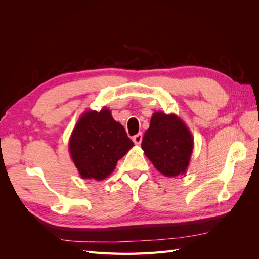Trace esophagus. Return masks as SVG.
I'll list each match as a JSON object with an SVG mask.
<instances>
[{
    "label": "esophagus",
    "instance_id": "1",
    "mask_svg": "<svg viewBox=\"0 0 259 259\" xmlns=\"http://www.w3.org/2000/svg\"><path fill=\"white\" fill-rule=\"evenodd\" d=\"M133 142H134L135 145H138V146L142 144V142H143V134H142V133H138L137 135L133 137Z\"/></svg>",
    "mask_w": 259,
    "mask_h": 259
}]
</instances>
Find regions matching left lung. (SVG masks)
<instances>
[{
    "mask_svg": "<svg viewBox=\"0 0 259 259\" xmlns=\"http://www.w3.org/2000/svg\"><path fill=\"white\" fill-rule=\"evenodd\" d=\"M142 148L162 175L176 177L186 174L193 151V137L179 116L158 111L151 116Z\"/></svg>",
    "mask_w": 259,
    "mask_h": 259,
    "instance_id": "8db88e82",
    "label": "left lung"
}]
</instances>
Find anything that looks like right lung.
<instances>
[{
	"instance_id": "obj_1",
	"label": "right lung",
	"mask_w": 259,
	"mask_h": 259,
	"mask_svg": "<svg viewBox=\"0 0 259 259\" xmlns=\"http://www.w3.org/2000/svg\"><path fill=\"white\" fill-rule=\"evenodd\" d=\"M133 146L123 125L114 121L106 107L85 111L69 139L70 156L80 176L98 182L112 173Z\"/></svg>"
}]
</instances>
